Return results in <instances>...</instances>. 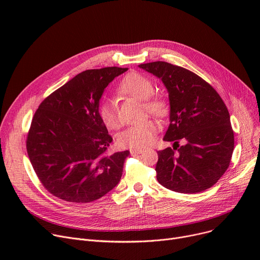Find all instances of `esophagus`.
I'll return each mask as SVG.
<instances>
[{
    "instance_id": "34e87169",
    "label": "esophagus",
    "mask_w": 260,
    "mask_h": 260,
    "mask_svg": "<svg viewBox=\"0 0 260 260\" xmlns=\"http://www.w3.org/2000/svg\"><path fill=\"white\" fill-rule=\"evenodd\" d=\"M143 152V149L142 148H132V149H129V153H131V155H138V154H141Z\"/></svg>"
}]
</instances>
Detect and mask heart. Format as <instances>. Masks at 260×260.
I'll list each match as a JSON object with an SVG mask.
<instances>
[{
    "instance_id": "b5f03b06",
    "label": "heart",
    "mask_w": 260,
    "mask_h": 260,
    "mask_svg": "<svg viewBox=\"0 0 260 260\" xmlns=\"http://www.w3.org/2000/svg\"><path fill=\"white\" fill-rule=\"evenodd\" d=\"M155 86L152 80L139 73H129L120 81L118 91L121 94L129 95L135 99L143 100V112L156 117H165L169 113L168 101L159 94H153ZM101 122L108 129H116L120 126V120L115 104L112 101L103 102L98 109ZM159 132V125L152 119H145L134 124L123 132L118 137V143L123 147L143 148L151 145Z\"/></svg>"
}]
</instances>
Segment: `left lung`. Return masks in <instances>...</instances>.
Segmentation results:
<instances>
[{
	"label": "left lung",
	"instance_id": "1",
	"mask_svg": "<svg viewBox=\"0 0 260 260\" xmlns=\"http://www.w3.org/2000/svg\"><path fill=\"white\" fill-rule=\"evenodd\" d=\"M139 67L160 78L169 91L171 123L163 140L174 146L158 152V182L184 194L210 188L228 170L234 149L223 100L207 81L181 66L156 61ZM180 140L186 141L182 147Z\"/></svg>",
	"mask_w": 260,
	"mask_h": 260
}]
</instances>
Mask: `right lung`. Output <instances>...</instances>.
I'll return each instance as SVG.
<instances>
[{
    "label": "right lung",
    "instance_id": "1",
    "mask_svg": "<svg viewBox=\"0 0 260 260\" xmlns=\"http://www.w3.org/2000/svg\"><path fill=\"white\" fill-rule=\"evenodd\" d=\"M127 68L82 72L38 107L26 148L39 180L59 199L87 203L120 181L128 151L108 154L113 138L98 114L108 83Z\"/></svg>",
    "mask_w": 260,
    "mask_h": 260
}]
</instances>
